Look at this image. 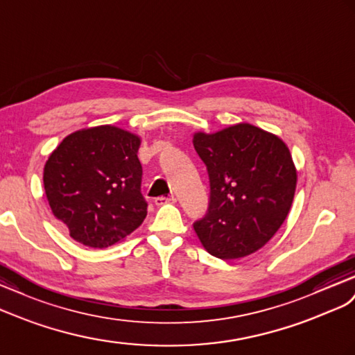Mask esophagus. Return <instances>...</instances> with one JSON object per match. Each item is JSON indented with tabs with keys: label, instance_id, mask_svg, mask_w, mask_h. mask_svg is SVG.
I'll use <instances>...</instances> for the list:
<instances>
[{
	"label": "esophagus",
	"instance_id": "obj_1",
	"mask_svg": "<svg viewBox=\"0 0 355 355\" xmlns=\"http://www.w3.org/2000/svg\"><path fill=\"white\" fill-rule=\"evenodd\" d=\"M174 202H177V198H175V196H168V198H165V196H159V198L154 199V204H156V205L174 204Z\"/></svg>",
	"mask_w": 355,
	"mask_h": 355
}]
</instances>
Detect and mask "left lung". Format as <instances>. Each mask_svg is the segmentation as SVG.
Masks as SVG:
<instances>
[{
    "mask_svg": "<svg viewBox=\"0 0 355 355\" xmlns=\"http://www.w3.org/2000/svg\"><path fill=\"white\" fill-rule=\"evenodd\" d=\"M193 147L210 177V205L193 223L199 241L220 259L255 253L285 222L297 169L277 135L249 123L216 133H193Z\"/></svg>",
    "mask_w": 355,
    "mask_h": 355,
    "instance_id": "8db88e82",
    "label": "left lung"
}]
</instances>
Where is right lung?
Listing matches in <instances>:
<instances>
[{
    "instance_id": "right-lung-1",
    "label": "right lung",
    "mask_w": 355,
    "mask_h": 355,
    "mask_svg": "<svg viewBox=\"0 0 355 355\" xmlns=\"http://www.w3.org/2000/svg\"><path fill=\"white\" fill-rule=\"evenodd\" d=\"M141 136L116 125H96L66 136L43 169L55 219L84 246L106 249L144 222Z\"/></svg>"
}]
</instances>
